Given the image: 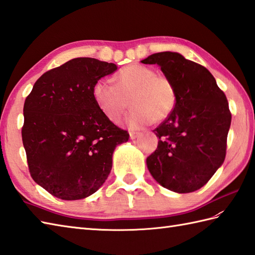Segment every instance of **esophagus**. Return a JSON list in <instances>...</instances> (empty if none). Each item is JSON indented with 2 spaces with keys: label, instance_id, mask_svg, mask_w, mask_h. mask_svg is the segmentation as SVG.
<instances>
[{
  "label": "esophagus",
  "instance_id": "obj_1",
  "mask_svg": "<svg viewBox=\"0 0 255 255\" xmlns=\"http://www.w3.org/2000/svg\"><path fill=\"white\" fill-rule=\"evenodd\" d=\"M140 134H141V133H140V132H129V136H130V139L131 140H134V139H137L139 136H140Z\"/></svg>",
  "mask_w": 255,
  "mask_h": 255
}]
</instances>
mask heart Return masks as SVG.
Segmentation results:
<instances>
[{
    "label": "heart",
    "instance_id": "obj_1",
    "mask_svg": "<svg viewBox=\"0 0 255 255\" xmlns=\"http://www.w3.org/2000/svg\"><path fill=\"white\" fill-rule=\"evenodd\" d=\"M108 80H99L93 86V97L108 121L117 124L125 115L130 99L133 110L127 119L133 129L162 122L170 116L176 104V90L172 81L156 74L152 68L133 64Z\"/></svg>",
    "mask_w": 255,
    "mask_h": 255
}]
</instances>
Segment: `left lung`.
<instances>
[{"mask_svg":"<svg viewBox=\"0 0 255 255\" xmlns=\"http://www.w3.org/2000/svg\"><path fill=\"white\" fill-rule=\"evenodd\" d=\"M141 62L158 64L176 90L174 110L153 130L160 140L147 158L148 170L172 192L197 191L226 158L231 124L227 97L207 69L181 53H153Z\"/></svg>","mask_w":255,"mask_h":255,"instance_id":"1","label":"left lung"}]
</instances>
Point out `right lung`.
Listing matches in <instances>:
<instances>
[{"label":"right lung","mask_w":255,"mask_h":255,"mask_svg":"<svg viewBox=\"0 0 255 255\" xmlns=\"http://www.w3.org/2000/svg\"><path fill=\"white\" fill-rule=\"evenodd\" d=\"M114 63L75 58L44 73L24 104L21 138L30 175L64 200L94 194L108 177L113 153L129 133L103 115L93 97Z\"/></svg>","instance_id":"obj_1"}]
</instances>
